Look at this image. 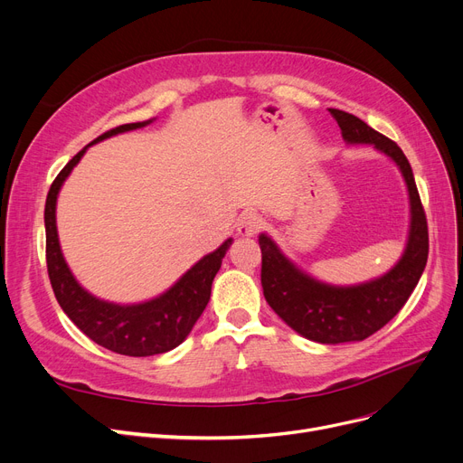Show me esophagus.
I'll use <instances>...</instances> for the list:
<instances>
[{"mask_svg": "<svg viewBox=\"0 0 463 463\" xmlns=\"http://www.w3.org/2000/svg\"><path fill=\"white\" fill-rule=\"evenodd\" d=\"M262 225H264V222H262V217L257 212H248V213H244V215L240 217L238 232L241 236H253V234H257L262 229Z\"/></svg>", "mask_w": 463, "mask_h": 463, "instance_id": "obj_1", "label": "esophagus"}]
</instances>
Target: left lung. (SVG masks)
<instances>
[{"label": "left lung", "instance_id": "8db88e82", "mask_svg": "<svg viewBox=\"0 0 463 463\" xmlns=\"http://www.w3.org/2000/svg\"><path fill=\"white\" fill-rule=\"evenodd\" d=\"M345 142L372 144L402 170L411 203V229L405 251L391 272L368 283L335 287L313 279L290 262L266 234L260 283L266 302L300 335L319 344L362 342L381 330L405 306L428 260V223L411 165L400 146L349 112L330 109Z\"/></svg>", "mask_w": 463, "mask_h": 463}]
</instances>
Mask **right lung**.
Returning a JSON list of instances; mask_svg holds the SVG:
<instances>
[{"mask_svg": "<svg viewBox=\"0 0 463 463\" xmlns=\"http://www.w3.org/2000/svg\"><path fill=\"white\" fill-rule=\"evenodd\" d=\"M150 121L152 119L118 126L90 142L61 168L48 191L44 204L46 269L58 304L67 313V317L97 345L126 356L161 354L184 342L193 325L203 315L210 300L212 281L217 270L222 269V260L232 244L231 238L225 240L215 251L208 253L189 269L166 293L133 306H119L91 297L71 274L60 250L56 229V201L61 184L91 144L118 133L144 128Z\"/></svg>", "mask_w": 463, "mask_h": 463, "instance_id": "1", "label": "right lung"}]
</instances>
